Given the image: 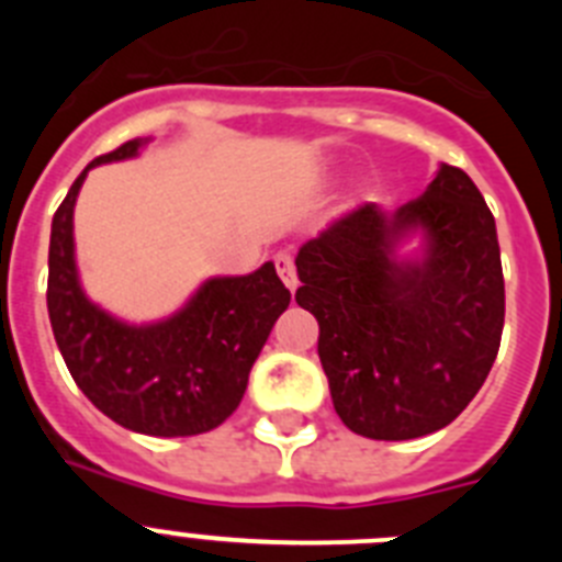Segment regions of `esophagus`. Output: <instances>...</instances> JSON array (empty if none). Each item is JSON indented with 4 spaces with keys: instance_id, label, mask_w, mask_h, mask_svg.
I'll return each instance as SVG.
<instances>
[{
    "instance_id": "34e87169",
    "label": "esophagus",
    "mask_w": 562,
    "mask_h": 562,
    "mask_svg": "<svg viewBox=\"0 0 562 562\" xmlns=\"http://www.w3.org/2000/svg\"><path fill=\"white\" fill-rule=\"evenodd\" d=\"M276 270L278 276H281V281H284L290 290H295L297 286V276H295V261H292L290 252H278L276 256Z\"/></svg>"
}]
</instances>
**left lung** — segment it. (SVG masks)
<instances>
[{"instance_id": "obj_1", "label": "left lung", "mask_w": 562, "mask_h": 562, "mask_svg": "<svg viewBox=\"0 0 562 562\" xmlns=\"http://www.w3.org/2000/svg\"><path fill=\"white\" fill-rule=\"evenodd\" d=\"M423 231L414 262L395 247ZM297 306L321 326L317 355L342 425L366 439H419L456 419L493 369L504 331L495 220L461 168L385 213L355 207L295 258Z\"/></svg>"}]
</instances>
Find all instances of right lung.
I'll return each instance as SVG.
<instances>
[{"label":"right lung","instance_id":"obj_1","mask_svg":"<svg viewBox=\"0 0 562 562\" xmlns=\"http://www.w3.org/2000/svg\"><path fill=\"white\" fill-rule=\"evenodd\" d=\"M143 137L101 154L81 171L53 216L47 312L69 374L112 422L146 436H196L220 428L247 391L252 362L290 306L272 261L250 276L207 278L168 321L123 324L83 295L72 207L89 168L126 160Z\"/></svg>","mask_w":562,"mask_h":562}]
</instances>
